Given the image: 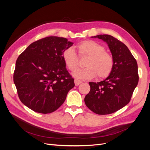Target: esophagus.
<instances>
[{"instance_id":"1","label":"esophagus","mask_w":150,"mask_h":150,"mask_svg":"<svg viewBox=\"0 0 150 150\" xmlns=\"http://www.w3.org/2000/svg\"><path fill=\"white\" fill-rule=\"evenodd\" d=\"M74 83L76 86H78L81 83H82V81L78 80V79H74Z\"/></svg>"}]
</instances>
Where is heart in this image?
<instances>
[{
    "mask_svg": "<svg viewBox=\"0 0 150 150\" xmlns=\"http://www.w3.org/2000/svg\"><path fill=\"white\" fill-rule=\"evenodd\" d=\"M79 56H88L83 68L73 74L76 78L87 80L98 78H106L110 76L114 67V59L111 54L104 51L102 45L91 40H86L77 45ZM62 59L71 71H75L78 66V56L74 49L68 47L62 52Z\"/></svg>",
    "mask_w": 150,
    "mask_h": 150,
    "instance_id": "obj_1",
    "label": "heart"
}]
</instances>
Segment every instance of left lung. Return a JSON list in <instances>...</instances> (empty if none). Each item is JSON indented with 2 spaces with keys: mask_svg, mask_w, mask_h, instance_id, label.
Instances as JSON below:
<instances>
[{
  "mask_svg": "<svg viewBox=\"0 0 150 150\" xmlns=\"http://www.w3.org/2000/svg\"><path fill=\"white\" fill-rule=\"evenodd\" d=\"M92 38L102 39L108 44L114 67L106 79L97 83H89L91 89L84 102L96 114H111L130 101L139 80L137 62L128 47L112 35L101 34Z\"/></svg>",
  "mask_w": 150,
  "mask_h": 150,
  "instance_id": "left-lung-1",
  "label": "left lung"
}]
</instances>
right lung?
Listing matches in <instances>:
<instances>
[{
  "instance_id": "obj_1",
  "label": "right lung",
  "mask_w": 150,
  "mask_h": 150,
  "mask_svg": "<svg viewBox=\"0 0 150 150\" xmlns=\"http://www.w3.org/2000/svg\"><path fill=\"white\" fill-rule=\"evenodd\" d=\"M72 44L66 38L50 36L32 43L18 57L13 83L25 106L47 114L64 103L74 82L62 55Z\"/></svg>"
}]
</instances>
